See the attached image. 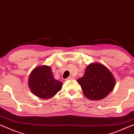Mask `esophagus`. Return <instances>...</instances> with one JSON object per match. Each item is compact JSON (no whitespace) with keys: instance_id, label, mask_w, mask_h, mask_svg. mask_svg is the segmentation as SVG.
Returning <instances> with one entry per match:
<instances>
[{"instance_id":"1","label":"esophagus","mask_w":134,"mask_h":134,"mask_svg":"<svg viewBox=\"0 0 134 134\" xmlns=\"http://www.w3.org/2000/svg\"><path fill=\"white\" fill-rule=\"evenodd\" d=\"M72 79H74V77H68V78L66 79V80H72Z\"/></svg>"}]
</instances>
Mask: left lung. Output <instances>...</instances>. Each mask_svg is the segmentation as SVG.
<instances>
[{
	"label": "left lung",
	"mask_w": 134,
	"mask_h": 134,
	"mask_svg": "<svg viewBox=\"0 0 134 134\" xmlns=\"http://www.w3.org/2000/svg\"><path fill=\"white\" fill-rule=\"evenodd\" d=\"M77 82L80 85L85 97L91 100L105 98L113 89L115 80L111 72L105 66L92 63L86 67L83 77Z\"/></svg>",
	"instance_id": "left-lung-1"
}]
</instances>
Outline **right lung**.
Masks as SVG:
<instances>
[{"label": "right lung", "instance_id": "1", "mask_svg": "<svg viewBox=\"0 0 134 134\" xmlns=\"http://www.w3.org/2000/svg\"><path fill=\"white\" fill-rule=\"evenodd\" d=\"M62 83L54 79L51 67L43 65L34 69L28 79L30 90L38 97L49 99L61 90Z\"/></svg>", "mask_w": 134, "mask_h": 134}]
</instances>
